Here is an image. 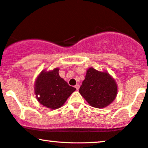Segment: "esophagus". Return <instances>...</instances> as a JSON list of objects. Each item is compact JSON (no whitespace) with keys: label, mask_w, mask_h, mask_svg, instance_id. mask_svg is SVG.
Segmentation results:
<instances>
[{"label":"esophagus","mask_w":148,"mask_h":148,"mask_svg":"<svg viewBox=\"0 0 148 148\" xmlns=\"http://www.w3.org/2000/svg\"><path fill=\"white\" fill-rule=\"evenodd\" d=\"M75 88H76V90H77L79 89V88H80L79 84H76V85H75Z\"/></svg>","instance_id":"34e87169"}]
</instances>
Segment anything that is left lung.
<instances>
[{
    "mask_svg": "<svg viewBox=\"0 0 148 148\" xmlns=\"http://www.w3.org/2000/svg\"><path fill=\"white\" fill-rule=\"evenodd\" d=\"M115 80L106 72H99L93 68L86 70L79 92L90 106L103 108L109 106L117 95Z\"/></svg>",
    "mask_w": 148,
    "mask_h": 148,
    "instance_id": "8db88e82",
    "label": "left lung"
}]
</instances>
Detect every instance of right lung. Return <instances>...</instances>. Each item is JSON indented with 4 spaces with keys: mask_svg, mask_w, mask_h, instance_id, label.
Wrapping results in <instances>:
<instances>
[{
    "mask_svg": "<svg viewBox=\"0 0 148 148\" xmlns=\"http://www.w3.org/2000/svg\"><path fill=\"white\" fill-rule=\"evenodd\" d=\"M59 68L42 70L34 84V93L39 103L45 107L56 110L62 107L76 88L67 83L59 75Z\"/></svg>",
    "mask_w": 148,
    "mask_h": 148,
    "instance_id": "add662e5",
    "label": "right lung"
}]
</instances>
